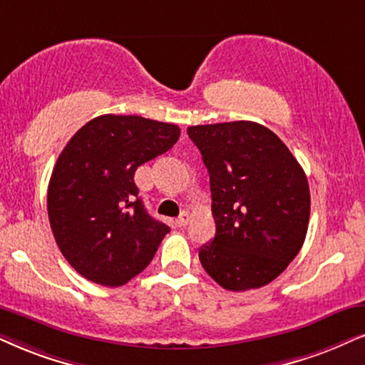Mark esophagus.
I'll return each mask as SVG.
<instances>
[{
    "label": "esophagus",
    "instance_id": "esophagus-1",
    "mask_svg": "<svg viewBox=\"0 0 365 365\" xmlns=\"http://www.w3.org/2000/svg\"><path fill=\"white\" fill-rule=\"evenodd\" d=\"M188 222H190V214H188V212H182L177 219V224L180 225V227H185Z\"/></svg>",
    "mask_w": 365,
    "mask_h": 365
}]
</instances>
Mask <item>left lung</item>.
<instances>
[{"label": "left lung", "instance_id": "8db88e82", "mask_svg": "<svg viewBox=\"0 0 365 365\" xmlns=\"http://www.w3.org/2000/svg\"><path fill=\"white\" fill-rule=\"evenodd\" d=\"M209 170L215 237L198 251L212 279L229 292L278 278L305 242L307 175L271 129L252 121L187 129Z\"/></svg>", "mask_w": 365, "mask_h": 365}]
</instances>
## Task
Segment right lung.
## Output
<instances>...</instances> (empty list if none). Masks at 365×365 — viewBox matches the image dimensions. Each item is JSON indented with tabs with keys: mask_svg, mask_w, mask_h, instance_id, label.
Segmentation results:
<instances>
[{
	"mask_svg": "<svg viewBox=\"0 0 365 365\" xmlns=\"http://www.w3.org/2000/svg\"><path fill=\"white\" fill-rule=\"evenodd\" d=\"M178 136L175 124L104 114L62 150L48 183V220L60 252L86 279L123 286L153 259L170 227L146 212L135 172Z\"/></svg>",
	"mask_w": 365,
	"mask_h": 365,
	"instance_id": "add662e5",
	"label": "right lung"
}]
</instances>
